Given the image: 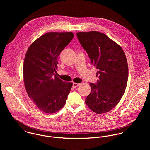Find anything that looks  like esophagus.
<instances>
[{"mask_svg": "<svg viewBox=\"0 0 150 150\" xmlns=\"http://www.w3.org/2000/svg\"><path fill=\"white\" fill-rule=\"evenodd\" d=\"M80 86V84L76 83H73V87H74V88H76V87H77V86Z\"/></svg>", "mask_w": 150, "mask_h": 150, "instance_id": "1", "label": "esophagus"}]
</instances>
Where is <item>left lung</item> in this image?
Returning <instances> with one entry per match:
<instances>
[{"mask_svg": "<svg viewBox=\"0 0 150 150\" xmlns=\"http://www.w3.org/2000/svg\"><path fill=\"white\" fill-rule=\"evenodd\" d=\"M77 36L91 62L98 70L96 84L86 99L96 114L110 111L121 99L128 82V66L121 47L105 34L97 31L78 32Z\"/></svg>", "mask_w": 150, "mask_h": 150, "instance_id": "1", "label": "left lung"}]
</instances>
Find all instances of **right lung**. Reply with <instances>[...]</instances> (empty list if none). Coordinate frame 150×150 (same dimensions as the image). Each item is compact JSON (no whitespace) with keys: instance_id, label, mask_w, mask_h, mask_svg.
I'll return each mask as SVG.
<instances>
[{"instance_id":"1","label":"right lung","mask_w":150,"mask_h":150,"mask_svg":"<svg viewBox=\"0 0 150 150\" xmlns=\"http://www.w3.org/2000/svg\"><path fill=\"white\" fill-rule=\"evenodd\" d=\"M72 32H48L28 48L23 76L29 97L41 111L55 113L66 103L72 83L57 77V61L61 52L73 38Z\"/></svg>"}]
</instances>
